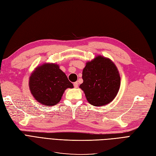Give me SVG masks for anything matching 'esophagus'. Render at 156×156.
<instances>
[{"mask_svg": "<svg viewBox=\"0 0 156 156\" xmlns=\"http://www.w3.org/2000/svg\"><path fill=\"white\" fill-rule=\"evenodd\" d=\"M78 83L77 82H75V83H73V86H74V87L75 88H77L78 87Z\"/></svg>", "mask_w": 156, "mask_h": 156, "instance_id": "obj_1", "label": "esophagus"}]
</instances>
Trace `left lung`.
<instances>
[{"label":"left lung","mask_w":156,"mask_h":156,"mask_svg":"<svg viewBox=\"0 0 156 156\" xmlns=\"http://www.w3.org/2000/svg\"><path fill=\"white\" fill-rule=\"evenodd\" d=\"M83 83L79 86L87 101L94 106H103L114 100L119 90L120 77L115 64L100 55L87 62L83 70Z\"/></svg>","instance_id":"obj_1"}]
</instances>
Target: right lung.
<instances>
[{
	"instance_id": "obj_1",
	"label": "right lung",
	"mask_w": 156,
	"mask_h": 156,
	"mask_svg": "<svg viewBox=\"0 0 156 156\" xmlns=\"http://www.w3.org/2000/svg\"><path fill=\"white\" fill-rule=\"evenodd\" d=\"M68 88H73V84L56 64L45 63L37 67L29 79L32 96L46 106L57 104Z\"/></svg>"
}]
</instances>
